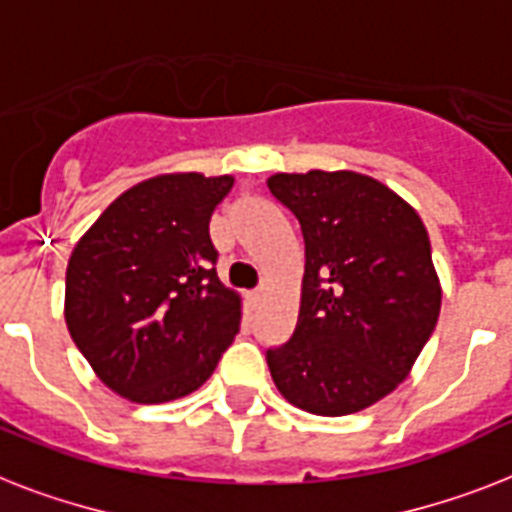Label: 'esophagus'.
Listing matches in <instances>:
<instances>
[{"label":"esophagus","instance_id":"esophagus-1","mask_svg":"<svg viewBox=\"0 0 512 512\" xmlns=\"http://www.w3.org/2000/svg\"><path fill=\"white\" fill-rule=\"evenodd\" d=\"M247 299H249V302H252V305H257V302L263 299V289H257V292H252Z\"/></svg>","mask_w":512,"mask_h":512}]
</instances>
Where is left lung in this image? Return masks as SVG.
<instances>
[{
	"label": "left lung",
	"mask_w": 512,
	"mask_h": 512,
	"mask_svg": "<svg viewBox=\"0 0 512 512\" xmlns=\"http://www.w3.org/2000/svg\"><path fill=\"white\" fill-rule=\"evenodd\" d=\"M299 220L305 276L292 339L268 350L284 400L313 415H350L413 371L442 307L421 215L355 170L268 178Z\"/></svg>",
	"instance_id": "left-lung-1"
}]
</instances>
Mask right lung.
I'll use <instances>...</instances> for the list:
<instances>
[{"instance_id": "add662e5", "label": "right lung", "mask_w": 512, "mask_h": 512, "mask_svg": "<svg viewBox=\"0 0 512 512\" xmlns=\"http://www.w3.org/2000/svg\"><path fill=\"white\" fill-rule=\"evenodd\" d=\"M234 176L162 173L123 191L78 239L65 323L112 392L139 405L186 397L213 376L242 323L220 284L210 218Z\"/></svg>"}]
</instances>
